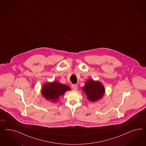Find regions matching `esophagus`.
I'll list each match as a JSON object with an SVG mask.
<instances>
[{
	"label": "esophagus",
	"instance_id": "1",
	"mask_svg": "<svg viewBox=\"0 0 146 146\" xmlns=\"http://www.w3.org/2000/svg\"><path fill=\"white\" fill-rule=\"evenodd\" d=\"M72 88L73 89V90H76L78 89V85L76 84H73L72 85Z\"/></svg>",
	"mask_w": 146,
	"mask_h": 146
}]
</instances>
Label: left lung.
Here are the masks:
<instances>
[{"label":"left lung","instance_id":"obj_1","mask_svg":"<svg viewBox=\"0 0 146 146\" xmlns=\"http://www.w3.org/2000/svg\"><path fill=\"white\" fill-rule=\"evenodd\" d=\"M89 101L95 102L100 99L104 94V88L100 82L88 80L82 88Z\"/></svg>","mask_w":146,"mask_h":146}]
</instances>
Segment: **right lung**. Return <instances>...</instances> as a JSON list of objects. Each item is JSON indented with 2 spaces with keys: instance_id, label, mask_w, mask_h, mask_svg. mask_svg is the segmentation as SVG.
Instances as JSON below:
<instances>
[{
  "instance_id": "obj_1",
  "label": "right lung",
  "mask_w": 146,
  "mask_h": 146,
  "mask_svg": "<svg viewBox=\"0 0 146 146\" xmlns=\"http://www.w3.org/2000/svg\"><path fill=\"white\" fill-rule=\"evenodd\" d=\"M70 90V87L66 84L58 82H53L45 84L43 87L42 94L47 100L52 102L57 101L59 97L65 92Z\"/></svg>"
}]
</instances>
